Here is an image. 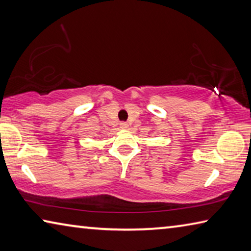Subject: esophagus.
I'll return each instance as SVG.
<instances>
[{
    "instance_id": "esophagus-1",
    "label": "esophagus",
    "mask_w": 251,
    "mask_h": 251,
    "mask_svg": "<svg viewBox=\"0 0 251 251\" xmlns=\"http://www.w3.org/2000/svg\"><path fill=\"white\" fill-rule=\"evenodd\" d=\"M121 128L122 129H127V128H128V124H126V123H121Z\"/></svg>"
}]
</instances>
